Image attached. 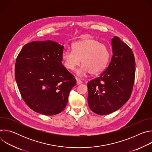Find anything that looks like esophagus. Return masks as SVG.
Listing matches in <instances>:
<instances>
[{
	"mask_svg": "<svg viewBox=\"0 0 152 152\" xmlns=\"http://www.w3.org/2000/svg\"><path fill=\"white\" fill-rule=\"evenodd\" d=\"M82 83V81L80 79H79V78H76V83H77V85L81 84Z\"/></svg>",
	"mask_w": 152,
	"mask_h": 152,
	"instance_id": "34e87169",
	"label": "esophagus"
}]
</instances>
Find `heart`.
<instances>
[{"mask_svg": "<svg viewBox=\"0 0 152 152\" xmlns=\"http://www.w3.org/2000/svg\"><path fill=\"white\" fill-rule=\"evenodd\" d=\"M73 51L64 50L62 60L65 67L73 70L80 64L83 66L77 70L80 76L90 72L97 75L102 72L107 66L110 58V52L107 47L97 40L89 38L77 42L72 46Z\"/></svg>", "mask_w": 152, "mask_h": 152, "instance_id": "b5f03b06", "label": "heart"}]
</instances>
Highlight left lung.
I'll list each match as a JSON object with an SVG mask.
<instances>
[{"label":"left lung","instance_id":"left-lung-1","mask_svg":"<svg viewBox=\"0 0 152 152\" xmlns=\"http://www.w3.org/2000/svg\"><path fill=\"white\" fill-rule=\"evenodd\" d=\"M113 56L107 68L87 83L88 103L98 115L111 114L131 97L135 76L132 50L118 37L112 39Z\"/></svg>","mask_w":152,"mask_h":152}]
</instances>
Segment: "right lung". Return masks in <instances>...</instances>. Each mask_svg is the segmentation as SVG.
Wrapping results in <instances>:
<instances>
[{"mask_svg":"<svg viewBox=\"0 0 152 152\" xmlns=\"http://www.w3.org/2000/svg\"><path fill=\"white\" fill-rule=\"evenodd\" d=\"M64 46L35 41L25 45L16 59L15 78L23 100L36 113L53 115L66 107L76 80L62 64Z\"/></svg>","mask_w":152,"mask_h":152,"instance_id":"1","label":"right lung"}]
</instances>
